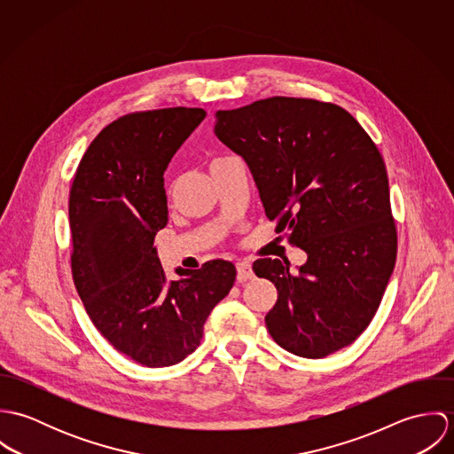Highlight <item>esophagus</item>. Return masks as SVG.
I'll return each instance as SVG.
<instances>
[{
	"mask_svg": "<svg viewBox=\"0 0 454 454\" xmlns=\"http://www.w3.org/2000/svg\"><path fill=\"white\" fill-rule=\"evenodd\" d=\"M236 269H238V281L243 283V281H248L254 278V269H252L250 262H238Z\"/></svg>",
	"mask_w": 454,
	"mask_h": 454,
	"instance_id": "1",
	"label": "esophagus"
}]
</instances>
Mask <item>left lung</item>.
Instances as JSON below:
<instances>
[{
  "mask_svg": "<svg viewBox=\"0 0 454 454\" xmlns=\"http://www.w3.org/2000/svg\"><path fill=\"white\" fill-rule=\"evenodd\" d=\"M215 134L248 164L276 232L308 254L259 259L278 288L265 315L272 339L304 358L349 346L372 322L396 259L385 160L344 108L304 98H267L216 112Z\"/></svg>",
  "mask_w": 454,
  "mask_h": 454,
  "instance_id": "left-lung-1",
  "label": "left lung"
}]
</instances>
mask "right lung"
<instances>
[{
	"mask_svg": "<svg viewBox=\"0 0 454 454\" xmlns=\"http://www.w3.org/2000/svg\"><path fill=\"white\" fill-rule=\"evenodd\" d=\"M202 108L129 114L101 130L69 191L71 270L92 324L145 367H169L199 346L236 267L209 260L168 281L155 234L168 223L164 171L204 121Z\"/></svg>",
	"mask_w": 454,
	"mask_h": 454,
	"instance_id": "1",
	"label": "right lung"
}]
</instances>
